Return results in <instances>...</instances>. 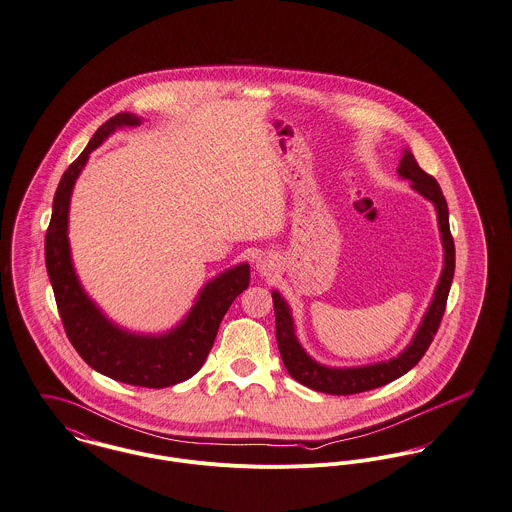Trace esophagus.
I'll return each mask as SVG.
<instances>
[{
    "label": "esophagus",
    "mask_w": 512,
    "mask_h": 512,
    "mask_svg": "<svg viewBox=\"0 0 512 512\" xmlns=\"http://www.w3.org/2000/svg\"><path fill=\"white\" fill-rule=\"evenodd\" d=\"M257 271H259L261 275H271V271H273L271 259H269V257H259V259H257Z\"/></svg>",
    "instance_id": "1"
}]
</instances>
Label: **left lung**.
Here are the masks:
<instances>
[{
	"label": "left lung",
	"mask_w": 512,
	"mask_h": 512,
	"mask_svg": "<svg viewBox=\"0 0 512 512\" xmlns=\"http://www.w3.org/2000/svg\"><path fill=\"white\" fill-rule=\"evenodd\" d=\"M398 176L410 180V186L422 194L426 200H430L438 214V229L440 239L444 247V267L442 275L436 284L434 296L422 316V322L418 330L414 332L410 343L398 353L397 357H391L389 361H377L369 365H357V367H328L324 363H318L314 357L306 353L302 343L296 338L294 318L288 302L281 296L279 290H273V306H275V322H277V343L283 357L284 367L288 375L302 383L308 389L328 393V395H355L365 393L377 387H383L404 373H408L426 353L428 345L434 340L440 320L446 310L450 286L454 279L455 271V247L454 237L450 233V212L446 198L442 194L440 184L434 176L422 171L410 153V149H402Z\"/></svg>",
	"instance_id": "obj_1"
}]
</instances>
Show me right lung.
I'll list each match as a JSON object with an SVG mask.
<instances>
[{
    "mask_svg": "<svg viewBox=\"0 0 512 512\" xmlns=\"http://www.w3.org/2000/svg\"><path fill=\"white\" fill-rule=\"evenodd\" d=\"M141 125L135 114L114 115L90 139L58 182L45 237L47 273L58 314L78 355L98 373L119 383L165 389L196 375L204 365L231 302L249 286V265L239 263L204 284L188 314L163 334H137L112 322L80 283L68 241V212L74 184L90 153L121 127Z\"/></svg>",
    "mask_w": 512,
    "mask_h": 512,
    "instance_id": "obj_1",
    "label": "right lung"
}]
</instances>
